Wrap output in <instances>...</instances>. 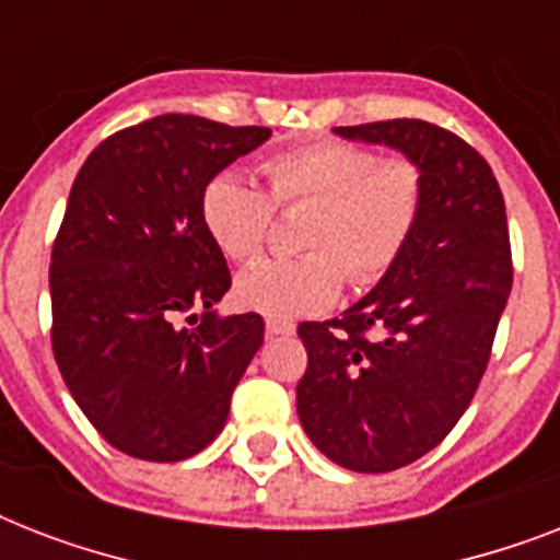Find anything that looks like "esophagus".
<instances>
[{"label": "esophagus", "instance_id": "1", "mask_svg": "<svg viewBox=\"0 0 560 560\" xmlns=\"http://www.w3.org/2000/svg\"><path fill=\"white\" fill-rule=\"evenodd\" d=\"M296 331V325L284 323V319H267V337H290Z\"/></svg>", "mask_w": 560, "mask_h": 560}]
</instances>
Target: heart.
Here are the masks:
<instances>
[{
	"label": "heart",
	"mask_w": 560,
	"mask_h": 560,
	"mask_svg": "<svg viewBox=\"0 0 560 560\" xmlns=\"http://www.w3.org/2000/svg\"><path fill=\"white\" fill-rule=\"evenodd\" d=\"M267 191L241 171H218L200 191V220L229 261L258 258L272 214L311 206L299 258H267L235 281L244 311L293 319L323 314L340 299L346 276L369 288L407 255L424 218V171L407 156L381 160L363 144L323 142L272 151L261 162Z\"/></svg>",
	"instance_id": "heart-1"
}]
</instances>
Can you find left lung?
Instances as JSON below:
<instances>
[{
    "label": "left lung",
    "mask_w": 560,
    "mask_h": 560,
    "mask_svg": "<svg viewBox=\"0 0 560 560\" xmlns=\"http://www.w3.org/2000/svg\"><path fill=\"white\" fill-rule=\"evenodd\" d=\"M395 148L424 171L407 255L342 319L302 323L299 421L331 462L386 474L430 453L468 409L512 290L503 191L491 165L421 118L334 127Z\"/></svg>",
    "instance_id": "8db88e82"
}]
</instances>
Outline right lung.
I'll return each mask as SVG.
<instances>
[{"label": "right lung", "instance_id": "right-lung-1", "mask_svg": "<svg viewBox=\"0 0 560 560\" xmlns=\"http://www.w3.org/2000/svg\"><path fill=\"white\" fill-rule=\"evenodd\" d=\"M267 139L168 113L104 139L74 177L48 270L51 349L74 404L127 456L179 462L214 442L261 349V316L211 311L232 276L200 191ZM191 306L207 314L183 329Z\"/></svg>", "mask_w": 560, "mask_h": 560}]
</instances>
